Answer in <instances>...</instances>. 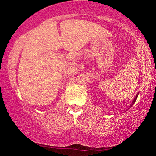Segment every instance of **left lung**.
I'll return each mask as SVG.
<instances>
[{"mask_svg":"<svg viewBox=\"0 0 156 156\" xmlns=\"http://www.w3.org/2000/svg\"><path fill=\"white\" fill-rule=\"evenodd\" d=\"M137 98H138V95H137V96H136V97L135 98H134V100H133V102H132V103H131V106H130V107H131L132 106V105H133V103H134V102H136V99H137Z\"/></svg>","mask_w":156,"mask_h":156,"instance_id":"8db88e82","label":"left lung"}]
</instances>
